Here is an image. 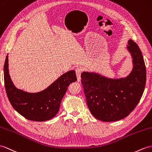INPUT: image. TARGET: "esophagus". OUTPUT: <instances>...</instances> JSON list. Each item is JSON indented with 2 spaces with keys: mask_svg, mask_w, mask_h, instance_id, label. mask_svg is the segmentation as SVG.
<instances>
[{
  "mask_svg": "<svg viewBox=\"0 0 152 152\" xmlns=\"http://www.w3.org/2000/svg\"><path fill=\"white\" fill-rule=\"evenodd\" d=\"M75 72H76V75L77 77V81L78 82H80L81 81V77H80V75L81 73H82V69L81 68H77L75 69Z\"/></svg>",
  "mask_w": 152,
  "mask_h": 152,
  "instance_id": "obj_1",
  "label": "esophagus"
}]
</instances>
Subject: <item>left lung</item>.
Listing matches in <instances>:
<instances>
[{"label": "left lung", "mask_w": 152, "mask_h": 152, "mask_svg": "<svg viewBox=\"0 0 152 152\" xmlns=\"http://www.w3.org/2000/svg\"><path fill=\"white\" fill-rule=\"evenodd\" d=\"M127 49L133 64L128 76L113 79L95 72H83L81 74L88 106L99 121L112 122L124 119L134 110L143 94L146 70L142 52L131 39Z\"/></svg>", "instance_id": "left-lung-1"}]
</instances>
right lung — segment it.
<instances>
[{
	"mask_svg": "<svg viewBox=\"0 0 152 152\" xmlns=\"http://www.w3.org/2000/svg\"><path fill=\"white\" fill-rule=\"evenodd\" d=\"M5 89L11 104L26 119L33 121H46L52 119L58 113L61 102L69 85L75 82V72L64 73L45 90L29 93L17 88L9 73L8 55L4 66Z\"/></svg>",
	"mask_w": 152,
	"mask_h": 152,
	"instance_id": "right-lung-1",
	"label": "right lung"
}]
</instances>
